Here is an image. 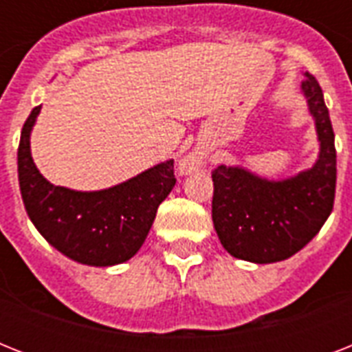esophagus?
I'll use <instances>...</instances> for the list:
<instances>
[{
	"instance_id": "esophagus-1",
	"label": "esophagus",
	"mask_w": 352,
	"mask_h": 352,
	"mask_svg": "<svg viewBox=\"0 0 352 352\" xmlns=\"http://www.w3.org/2000/svg\"><path fill=\"white\" fill-rule=\"evenodd\" d=\"M199 166H201V155L190 153L181 160V164H179V170H181V173L188 175V173H192V171L197 170Z\"/></svg>"
}]
</instances>
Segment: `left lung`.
I'll return each mask as SVG.
<instances>
[{
  "label": "left lung",
  "instance_id": "left-lung-1",
  "mask_svg": "<svg viewBox=\"0 0 352 352\" xmlns=\"http://www.w3.org/2000/svg\"><path fill=\"white\" fill-rule=\"evenodd\" d=\"M314 118L316 162L287 179H265L243 166L221 164L212 173V219L221 245L243 261L267 265L289 259L320 232L333 212L336 148L320 84L305 73L301 84Z\"/></svg>",
  "mask_w": 352,
  "mask_h": 352
}]
</instances>
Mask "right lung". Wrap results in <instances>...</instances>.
<instances>
[{
  "label": "right lung",
  "mask_w": 352,
  "mask_h": 352,
  "mask_svg": "<svg viewBox=\"0 0 352 352\" xmlns=\"http://www.w3.org/2000/svg\"><path fill=\"white\" fill-rule=\"evenodd\" d=\"M41 106L30 111L18 148V181L36 230L63 256L89 267H113L131 259L149 234L159 204L175 186L173 160L96 192L54 186L36 168L30 133Z\"/></svg>",
  "instance_id": "add662e5"
}]
</instances>
